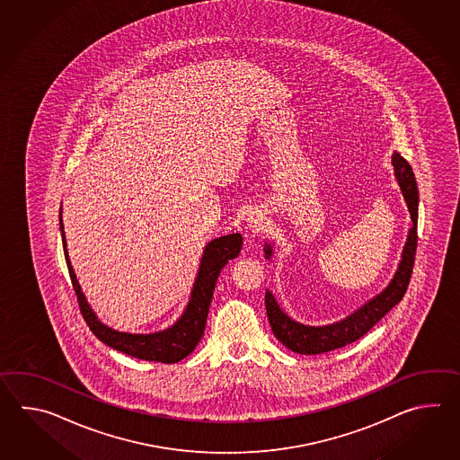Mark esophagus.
<instances>
[{
    "label": "esophagus",
    "mask_w": 460,
    "mask_h": 460,
    "mask_svg": "<svg viewBox=\"0 0 460 460\" xmlns=\"http://www.w3.org/2000/svg\"><path fill=\"white\" fill-rule=\"evenodd\" d=\"M264 216L261 212H250L246 217V228L252 230L254 234H258L263 228Z\"/></svg>",
    "instance_id": "34e87169"
}]
</instances>
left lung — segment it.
Wrapping results in <instances>:
<instances>
[{"mask_svg": "<svg viewBox=\"0 0 460 460\" xmlns=\"http://www.w3.org/2000/svg\"><path fill=\"white\" fill-rule=\"evenodd\" d=\"M391 164L394 166V176L400 184L401 192L406 200L411 216L410 232H408L406 243L402 246L396 273L393 274L390 283L382 293L376 294L370 301H367L362 307L353 311L342 321L327 323V325H305L294 321L279 307V304L274 299L273 293L266 289L264 304H266L268 321L271 323V331L274 337L289 350L303 353V355H317V353L331 352L347 343L355 342L368 332L385 314L390 313V309L400 303L406 293L411 273H412L416 244H418L420 196H418V184H416L412 169L396 151L391 156ZM264 258L266 260L273 258V244L264 243Z\"/></svg>", "mask_w": 460, "mask_h": 460, "instance_id": "obj_1", "label": "left lung"}]
</instances>
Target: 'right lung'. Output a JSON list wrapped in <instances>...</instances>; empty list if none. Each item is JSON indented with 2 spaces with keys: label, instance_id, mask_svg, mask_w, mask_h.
<instances>
[{
  "label": "right lung",
  "instance_id": "1",
  "mask_svg": "<svg viewBox=\"0 0 460 460\" xmlns=\"http://www.w3.org/2000/svg\"><path fill=\"white\" fill-rule=\"evenodd\" d=\"M59 226L72 286L75 289L80 311L90 331L95 333L102 342L107 343L108 347L115 349L118 352L127 353L135 358L149 360V362L177 363L186 358L189 353L194 352L197 343L200 342L204 335L207 314L214 296L218 274L230 260H234L240 254L242 244H243V238L240 234H224L206 244L189 303L182 315L172 325H169L167 329L159 332H119L98 319L97 314L93 313V309L90 307L85 294L82 293L75 271L70 264L64 224H62V207H60Z\"/></svg>",
  "mask_w": 460,
  "mask_h": 460
}]
</instances>
